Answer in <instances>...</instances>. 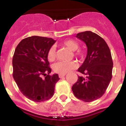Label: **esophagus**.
Returning a JSON list of instances; mask_svg holds the SVG:
<instances>
[{
	"label": "esophagus",
	"instance_id": "1",
	"mask_svg": "<svg viewBox=\"0 0 126 126\" xmlns=\"http://www.w3.org/2000/svg\"><path fill=\"white\" fill-rule=\"evenodd\" d=\"M65 76V74H59V77L60 78H64V76Z\"/></svg>",
	"mask_w": 126,
	"mask_h": 126
}]
</instances>
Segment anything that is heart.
<instances>
[{"instance_id":"1","label":"heart","mask_w":126,"mask_h":126,"mask_svg":"<svg viewBox=\"0 0 126 126\" xmlns=\"http://www.w3.org/2000/svg\"><path fill=\"white\" fill-rule=\"evenodd\" d=\"M62 44L67 47L70 50L76 51L74 55L77 57H83L84 52L82 50L78 49L79 45V43L73 39H68L62 42ZM55 48L52 46L49 48L47 53V58L50 61H52L55 58ZM78 66L77 64L74 61L70 62H58L53 65V70L55 73L60 74H64L68 73L69 71L74 69Z\"/></svg>"}]
</instances>
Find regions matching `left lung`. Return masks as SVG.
Instances as JSON below:
<instances>
[{
    "label": "left lung",
    "mask_w": 126,
    "mask_h": 126,
    "mask_svg": "<svg viewBox=\"0 0 126 126\" xmlns=\"http://www.w3.org/2000/svg\"><path fill=\"white\" fill-rule=\"evenodd\" d=\"M86 43L87 55L78 71L83 76L73 84L74 96L86 102L103 96L112 79L113 62L109 46L101 36L90 31L76 34Z\"/></svg>",
    "instance_id": "left-lung-1"
}]
</instances>
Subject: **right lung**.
I'll use <instances>...</instances> for the list:
<instances>
[{"label":"right lung","mask_w":126,"mask_h":126,"mask_svg":"<svg viewBox=\"0 0 126 126\" xmlns=\"http://www.w3.org/2000/svg\"><path fill=\"white\" fill-rule=\"evenodd\" d=\"M52 38L33 36L22 40L16 47L13 58V78L23 95L36 102L53 96L57 74L49 75L47 53L55 43ZM45 76L42 79V76Z\"/></svg>","instance_id":"right-lung-1"}]
</instances>
